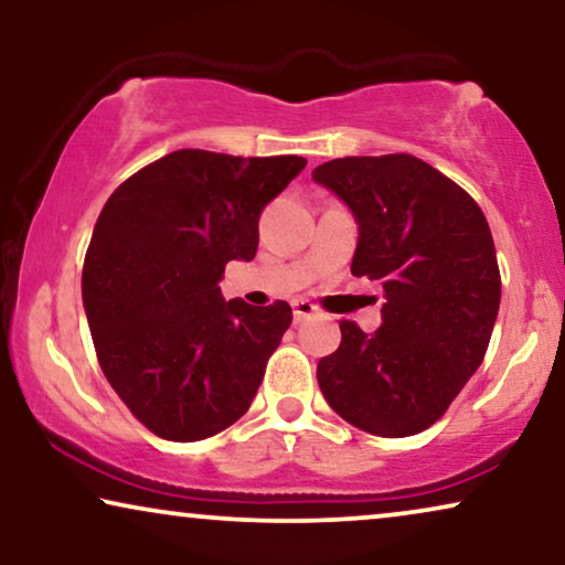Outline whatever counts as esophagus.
<instances>
[{"instance_id": "34e87169", "label": "esophagus", "mask_w": 565, "mask_h": 565, "mask_svg": "<svg viewBox=\"0 0 565 565\" xmlns=\"http://www.w3.org/2000/svg\"><path fill=\"white\" fill-rule=\"evenodd\" d=\"M292 316H296L298 323L311 319V316H316V306L308 303V300H303V298L292 300Z\"/></svg>"}]
</instances>
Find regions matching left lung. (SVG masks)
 Here are the masks:
<instances>
[{
    "instance_id": "left-lung-1",
    "label": "left lung",
    "mask_w": 565,
    "mask_h": 565,
    "mask_svg": "<svg viewBox=\"0 0 565 565\" xmlns=\"http://www.w3.org/2000/svg\"><path fill=\"white\" fill-rule=\"evenodd\" d=\"M358 223L352 275L385 290L381 329L342 321L316 377L329 406L377 437L431 427L483 362L501 300L491 228L476 200L412 153L313 169Z\"/></svg>"
}]
</instances>
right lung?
<instances>
[{
	"label": "right lung",
	"instance_id": "add662e5",
	"mask_svg": "<svg viewBox=\"0 0 565 565\" xmlns=\"http://www.w3.org/2000/svg\"><path fill=\"white\" fill-rule=\"evenodd\" d=\"M300 157L182 149L128 177L92 231L82 300L99 367L138 422L198 443L242 419L292 311L223 300L228 262H252L259 215Z\"/></svg>",
	"mask_w": 565,
	"mask_h": 565
}]
</instances>
